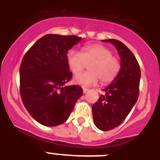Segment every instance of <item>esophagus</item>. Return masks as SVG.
<instances>
[{
	"mask_svg": "<svg viewBox=\"0 0 160 160\" xmlns=\"http://www.w3.org/2000/svg\"><path fill=\"white\" fill-rule=\"evenodd\" d=\"M82 90H83V93H87L89 90H88V89H87V88H83Z\"/></svg>",
	"mask_w": 160,
	"mask_h": 160,
	"instance_id": "1",
	"label": "esophagus"
}]
</instances>
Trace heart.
Segmentation results:
<instances>
[{"label": "heart", "mask_w": 160, "mask_h": 160, "mask_svg": "<svg viewBox=\"0 0 160 160\" xmlns=\"http://www.w3.org/2000/svg\"><path fill=\"white\" fill-rule=\"evenodd\" d=\"M89 71L78 74L73 82L84 87L96 84H107L114 80L119 73V59L113 55L112 50L99 44H94L82 48L81 52L70 49L66 54V62L74 74L80 73L88 63Z\"/></svg>", "instance_id": "heart-1"}]
</instances>
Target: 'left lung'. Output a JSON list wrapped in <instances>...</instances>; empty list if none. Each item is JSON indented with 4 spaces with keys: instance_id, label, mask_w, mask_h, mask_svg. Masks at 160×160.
<instances>
[{
    "instance_id": "left-lung-1",
    "label": "left lung",
    "mask_w": 160,
    "mask_h": 160,
    "mask_svg": "<svg viewBox=\"0 0 160 160\" xmlns=\"http://www.w3.org/2000/svg\"><path fill=\"white\" fill-rule=\"evenodd\" d=\"M102 41L113 44L121 58L118 74L103 89L105 94L92 105L94 124L98 129L107 131L122 123L138 100L141 72L136 58L122 42L115 39Z\"/></svg>"
}]
</instances>
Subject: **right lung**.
I'll return each instance as SVG.
<instances>
[{"label":"right lung","mask_w":160,"mask_h":160,"mask_svg":"<svg viewBox=\"0 0 160 160\" xmlns=\"http://www.w3.org/2000/svg\"><path fill=\"white\" fill-rule=\"evenodd\" d=\"M82 38L46 34L25 53L20 66V93L25 109L39 123L65 122L83 94L79 86H66L72 73L66 62L69 49Z\"/></svg>","instance_id":"add662e5"}]
</instances>
